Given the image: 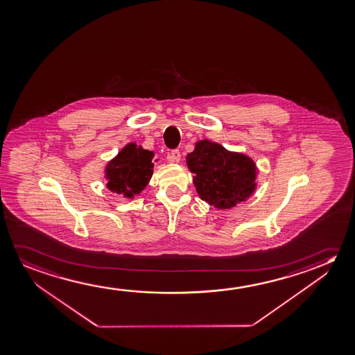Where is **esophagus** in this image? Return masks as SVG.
<instances>
[{
	"mask_svg": "<svg viewBox=\"0 0 355 355\" xmlns=\"http://www.w3.org/2000/svg\"><path fill=\"white\" fill-rule=\"evenodd\" d=\"M169 162H180V150H172L168 156Z\"/></svg>",
	"mask_w": 355,
	"mask_h": 355,
	"instance_id": "1",
	"label": "esophagus"
}]
</instances>
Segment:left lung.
Wrapping results in <instances>:
<instances>
[{"instance_id":"8db88e82","label":"left lung","mask_w":355,"mask_h":355,"mask_svg":"<svg viewBox=\"0 0 355 355\" xmlns=\"http://www.w3.org/2000/svg\"><path fill=\"white\" fill-rule=\"evenodd\" d=\"M187 166L194 173L199 197L218 209L245 202L256 188L257 168L251 158L230 153L216 142H197L187 156Z\"/></svg>"}]
</instances>
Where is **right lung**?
Wrapping results in <instances>:
<instances>
[{
	"label": "right lung",
	"instance_id": "obj_1",
	"mask_svg": "<svg viewBox=\"0 0 355 355\" xmlns=\"http://www.w3.org/2000/svg\"><path fill=\"white\" fill-rule=\"evenodd\" d=\"M153 153L137 144H128L105 167L108 189L132 198L148 186L153 175Z\"/></svg>",
	"mask_w": 355,
	"mask_h": 355
}]
</instances>
